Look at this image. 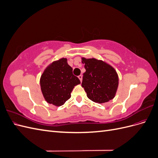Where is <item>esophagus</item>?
Masks as SVG:
<instances>
[{
    "label": "esophagus",
    "mask_w": 158,
    "mask_h": 158,
    "mask_svg": "<svg viewBox=\"0 0 158 158\" xmlns=\"http://www.w3.org/2000/svg\"><path fill=\"white\" fill-rule=\"evenodd\" d=\"M78 78L80 79V82H82V75H80V76H78Z\"/></svg>",
    "instance_id": "34e87169"
}]
</instances>
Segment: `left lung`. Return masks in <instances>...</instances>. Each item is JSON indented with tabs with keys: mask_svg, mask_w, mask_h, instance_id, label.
I'll use <instances>...</instances> for the list:
<instances>
[{
	"mask_svg": "<svg viewBox=\"0 0 158 158\" xmlns=\"http://www.w3.org/2000/svg\"><path fill=\"white\" fill-rule=\"evenodd\" d=\"M85 72L82 86L92 101L103 103L114 98L118 84V75L111 66L95 59L82 58Z\"/></svg>",
	"mask_w": 158,
	"mask_h": 158,
	"instance_id": "left-lung-1",
	"label": "left lung"
}]
</instances>
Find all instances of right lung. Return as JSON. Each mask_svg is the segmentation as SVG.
<instances>
[{"label":"right lung","mask_w":158,"mask_h":158,"mask_svg":"<svg viewBox=\"0 0 158 158\" xmlns=\"http://www.w3.org/2000/svg\"><path fill=\"white\" fill-rule=\"evenodd\" d=\"M80 84L73 69L63 58L55 61L47 67L41 76V89L47 103L56 106L63 105L71 97L75 85Z\"/></svg>","instance_id":"obj_1"}]
</instances>
